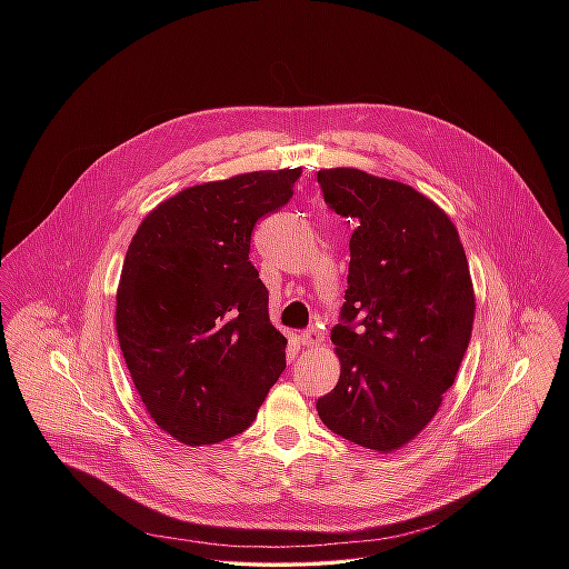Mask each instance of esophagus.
Instances as JSON below:
<instances>
[{
	"label": "esophagus",
	"instance_id": "esophagus-1",
	"mask_svg": "<svg viewBox=\"0 0 569 569\" xmlns=\"http://www.w3.org/2000/svg\"><path fill=\"white\" fill-rule=\"evenodd\" d=\"M300 341H302V346H307V348H318V346L325 343V335H322L318 328H311V330H305V332L300 335Z\"/></svg>",
	"mask_w": 569,
	"mask_h": 569
}]
</instances>
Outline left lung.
Wrapping results in <instances>:
<instances>
[{"mask_svg": "<svg viewBox=\"0 0 569 569\" xmlns=\"http://www.w3.org/2000/svg\"><path fill=\"white\" fill-rule=\"evenodd\" d=\"M326 203L355 223L346 325L332 328L339 381L318 401L337 436L390 453L442 406L469 348L476 291L460 234L429 197L339 166L318 172Z\"/></svg>", "mask_w": 569, "mask_h": 569, "instance_id": "1", "label": "left lung"}]
</instances>
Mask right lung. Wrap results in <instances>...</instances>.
Instances as JSON below:
<instances>
[{
  "label": "right lung",
  "instance_id": "obj_1",
  "mask_svg": "<svg viewBox=\"0 0 569 569\" xmlns=\"http://www.w3.org/2000/svg\"><path fill=\"white\" fill-rule=\"evenodd\" d=\"M300 174L253 170L190 186L156 206L127 249L116 293L120 350L147 411L181 445L239 436L287 366L249 243Z\"/></svg>",
  "mask_w": 569,
  "mask_h": 569
}]
</instances>
